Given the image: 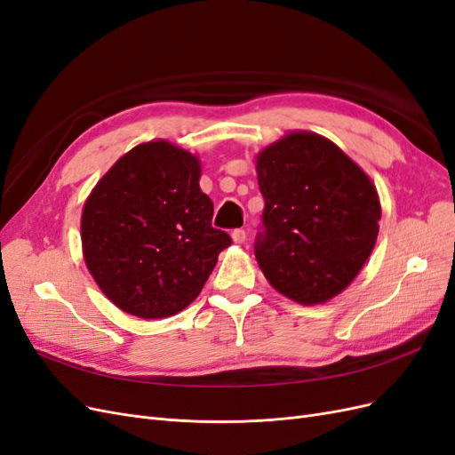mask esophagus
<instances>
[{
    "mask_svg": "<svg viewBox=\"0 0 455 455\" xmlns=\"http://www.w3.org/2000/svg\"><path fill=\"white\" fill-rule=\"evenodd\" d=\"M231 239H233V243L241 244V243L246 239V233H244V229H233V233H231Z\"/></svg>",
    "mask_w": 455,
    "mask_h": 455,
    "instance_id": "1",
    "label": "esophagus"
}]
</instances>
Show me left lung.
Masks as SVG:
<instances>
[{
    "label": "left lung",
    "instance_id": "1",
    "mask_svg": "<svg viewBox=\"0 0 455 455\" xmlns=\"http://www.w3.org/2000/svg\"><path fill=\"white\" fill-rule=\"evenodd\" d=\"M264 233L254 252L275 291L324 304L374 251L381 204L368 174L324 136L292 131L256 156Z\"/></svg>",
    "mask_w": 455,
    "mask_h": 455
}]
</instances>
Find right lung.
<instances>
[{"label": "right lung", "instance_id": "obj_1", "mask_svg": "<svg viewBox=\"0 0 455 455\" xmlns=\"http://www.w3.org/2000/svg\"><path fill=\"white\" fill-rule=\"evenodd\" d=\"M201 161L169 140L134 146L91 191L81 244L94 283L121 311L163 319L186 309L231 244L199 188Z\"/></svg>", "mask_w": 455, "mask_h": 455}]
</instances>
